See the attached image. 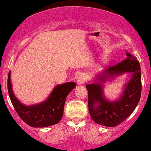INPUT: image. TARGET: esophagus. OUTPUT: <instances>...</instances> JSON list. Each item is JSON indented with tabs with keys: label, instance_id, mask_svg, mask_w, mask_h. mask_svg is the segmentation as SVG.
<instances>
[{
	"label": "esophagus",
	"instance_id": "esophagus-1",
	"mask_svg": "<svg viewBox=\"0 0 151 151\" xmlns=\"http://www.w3.org/2000/svg\"><path fill=\"white\" fill-rule=\"evenodd\" d=\"M85 81H86V76H85L84 75H81L78 77V79H77L78 84H79V85L82 84V83H84Z\"/></svg>",
	"mask_w": 151,
	"mask_h": 151
}]
</instances>
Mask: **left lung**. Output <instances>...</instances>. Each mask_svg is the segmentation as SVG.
Listing matches in <instances>:
<instances>
[{
	"mask_svg": "<svg viewBox=\"0 0 151 151\" xmlns=\"http://www.w3.org/2000/svg\"><path fill=\"white\" fill-rule=\"evenodd\" d=\"M126 59L97 76L98 83L86 85L89 114L97 124L107 127L117 126L131 115L139 101L142 92L140 65L131 53L126 52ZM125 72L131 73L132 78L127 82L120 98L115 101L106 99L102 83Z\"/></svg>",
	"mask_w": 151,
	"mask_h": 151,
	"instance_id": "8db88e82",
	"label": "left lung"
}]
</instances>
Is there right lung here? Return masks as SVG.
<instances>
[{
	"instance_id": "right-lung-1",
	"label": "right lung",
	"mask_w": 151,
	"mask_h": 151,
	"mask_svg": "<svg viewBox=\"0 0 151 151\" xmlns=\"http://www.w3.org/2000/svg\"><path fill=\"white\" fill-rule=\"evenodd\" d=\"M10 74L11 72L9 73L7 81L9 95L16 112L26 124L34 128H43L53 126L60 121L67 97L76 86L74 82L57 85L46 101L35 105L25 106L13 93Z\"/></svg>"
}]
</instances>
